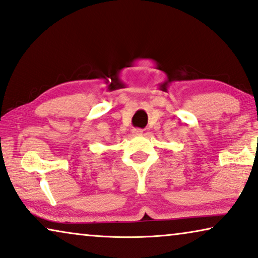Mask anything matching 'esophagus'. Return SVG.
Masks as SVG:
<instances>
[{"label":"esophagus","instance_id":"1","mask_svg":"<svg viewBox=\"0 0 258 258\" xmlns=\"http://www.w3.org/2000/svg\"><path fill=\"white\" fill-rule=\"evenodd\" d=\"M133 134H134V135H142V134H143V130L138 129V128H134Z\"/></svg>","mask_w":258,"mask_h":258}]
</instances>
